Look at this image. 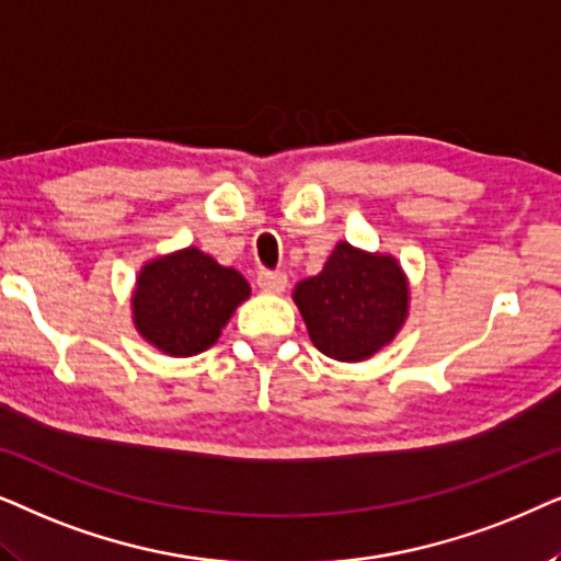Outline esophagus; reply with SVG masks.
Returning <instances> with one entry per match:
<instances>
[{
    "label": "esophagus",
    "instance_id": "1",
    "mask_svg": "<svg viewBox=\"0 0 561 561\" xmlns=\"http://www.w3.org/2000/svg\"><path fill=\"white\" fill-rule=\"evenodd\" d=\"M256 285L261 293H282L287 287V274L285 272H259Z\"/></svg>",
    "mask_w": 561,
    "mask_h": 561
}]
</instances>
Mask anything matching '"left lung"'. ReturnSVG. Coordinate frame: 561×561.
<instances>
[{"mask_svg": "<svg viewBox=\"0 0 561 561\" xmlns=\"http://www.w3.org/2000/svg\"><path fill=\"white\" fill-rule=\"evenodd\" d=\"M293 297L318 351L339 362H364L405 323L410 287L398 259L341 241L323 272L302 279Z\"/></svg>", "mask_w": 561, "mask_h": 561, "instance_id": "1", "label": "left lung"}]
</instances>
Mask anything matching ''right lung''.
I'll return each mask as SVG.
<instances>
[{"label":"right lung","instance_id":"1","mask_svg":"<svg viewBox=\"0 0 561 561\" xmlns=\"http://www.w3.org/2000/svg\"><path fill=\"white\" fill-rule=\"evenodd\" d=\"M249 295L243 274L190 245L140 268L130 300L133 323L163 354L194 356L220 339Z\"/></svg>","mask_w":561,"mask_h":561}]
</instances>
